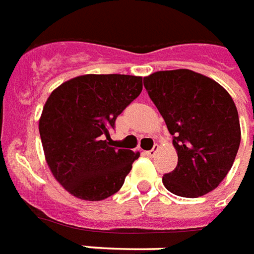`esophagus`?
I'll return each instance as SVG.
<instances>
[{"mask_svg": "<svg viewBox=\"0 0 254 254\" xmlns=\"http://www.w3.org/2000/svg\"><path fill=\"white\" fill-rule=\"evenodd\" d=\"M157 151H159V145H155V146H153V149L145 152V155L149 156V157H153V156H155L156 153H157Z\"/></svg>", "mask_w": 254, "mask_h": 254, "instance_id": "obj_1", "label": "esophagus"}]
</instances>
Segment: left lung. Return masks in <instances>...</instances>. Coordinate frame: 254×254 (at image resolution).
Listing matches in <instances>:
<instances>
[{
  "label": "left lung",
  "instance_id": "8db88e82",
  "mask_svg": "<svg viewBox=\"0 0 254 254\" xmlns=\"http://www.w3.org/2000/svg\"><path fill=\"white\" fill-rule=\"evenodd\" d=\"M144 87L174 136L178 165L163 176L170 192L198 198L217 189L232 168L241 141L238 112L230 94L191 69L157 71Z\"/></svg>",
  "mask_w": 254,
  "mask_h": 254
}]
</instances>
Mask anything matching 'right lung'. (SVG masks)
I'll return each mask as SVG.
<instances>
[{"label": "right lung", "instance_id": "add662e5", "mask_svg": "<svg viewBox=\"0 0 254 254\" xmlns=\"http://www.w3.org/2000/svg\"><path fill=\"white\" fill-rule=\"evenodd\" d=\"M141 90V76L87 74L51 93L39 132L47 164L69 194L94 202L121 189L140 152L110 146L109 130Z\"/></svg>", "mask_w": 254, "mask_h": 254}]
</instances>
